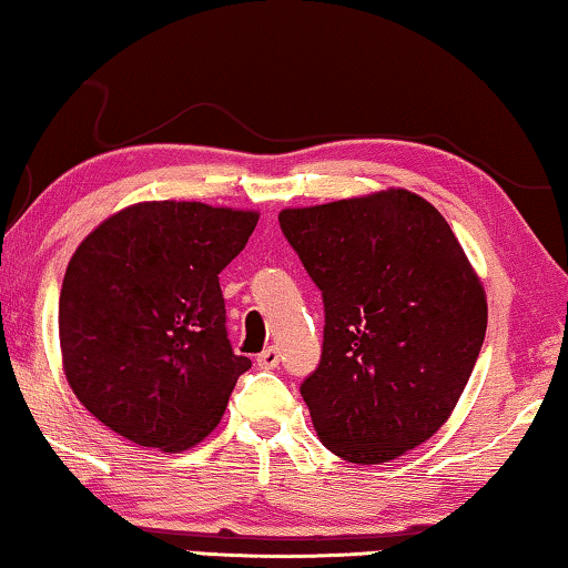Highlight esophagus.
I'll list each match as a JSON object with an SVG mask.
<instances>
[{
  "label": "esophagus",
  "instance_id": "obj_1",
  "mask_svg": "<svg viewBox=\"0 0 568 568\" xmlns=\"http://www.w3.org/2000/svg\"><path fill=\"white\" fill-rule=\"evenodd\" d=\"M281 365V352L275 349V346H267V349H262L257 354V367L260 369H275Z\"/></svg>",
  "mask_w": 568,
  "mask_h": 568
}]
</instances>
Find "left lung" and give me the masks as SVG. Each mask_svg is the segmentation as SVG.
<instances>
[{"mask_svg":"<svg viewBox=\"0 0 568 568\" xmlns=\"http://www.w3.org/2000/svg\"><path fill=\"white\" fill-rule=\"evenodd\" d=\"M277 222L324 298L321 362L301 383L321 442L354 464L428 442L487 332L485 291L452 226L403 189L285 209Z\"/></svg>","mask_w":568,"mask_h":568,"instance_id":"left-lung-1","label":"left lung"}]
</instances>
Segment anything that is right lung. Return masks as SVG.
<instances>
[{"mask_svg":"<svg viewBox=\"0 0 568 568\" xmlns=\"http://www.w3.org/2000/svg\"><path fill=\"white\" fill-rule=\"evenodd\" d=\"M255 226V211L148 201L79 244L58 332L68 385L91 416L163 452L216 428L236 377L252 367L230 344L219 273Z\"/></svg>","mask_w":568,"mask_h":568,"instance_id":"1","label":"right lung"}]
</instances>
